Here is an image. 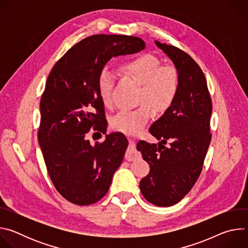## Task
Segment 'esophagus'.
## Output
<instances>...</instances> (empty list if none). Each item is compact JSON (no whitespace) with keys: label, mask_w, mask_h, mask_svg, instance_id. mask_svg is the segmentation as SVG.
I'll list each match as a JSON object with an SVG mask.
<instances>
[{"label":"esophagus","mask_w":248,"mask_h":248,"mask_svg":"<svg viewBox=\"0 0 248 248\" xmlns=\"http://www.w3.org/2000/svg\"><path fill=\"white\" fill-rule=\"evenodd\" d=\"M128 143H129V146H128V149L126 151L125 158H126V160L131 161V160H133L134 158L137 157L136 153H134V149H135V146H136V140L134 138L128 137Z\"/></svg>","instance_id":"obj_1"}]
</instances>
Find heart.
Returning a JSON list of instances; mask_svg holds the SVG:
<instances>
[{"label":"heart","mask_w":248,"mask_h":248,"mask_svg":"<svg viewBox=\"0 0 248 248\" xmlns=\"http://www.w3.org/2000/svg\"><path fill=\"white\" fill-rule=\"evenodd\" d=\"M124 72L142 83L139 101L143 103L133 110H123L112 119V126L118 131L135 134L143 129L153 115L150 103L157 111L168 109L173 102L179 89V77L171 66H161L160 61L153 55L138 56L123 66ZM116 76L112 68L102 69L98 79L100 98L105 106L113 102V88Z\"/></svg>","instance_id":"1"}]
</instances>
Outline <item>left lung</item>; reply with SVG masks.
Returning <instances> with one entry per match:
<instances>
[{
	"instance_id": "8db88e82",
	"label": "left lung",
	"mask_w": 248,
	"mask_h": 248,
	"mask_svg": "<svg viewBox=\"0 0 248 248\" xmlns=\"http://www.w3.org/2000/svg\"><path fill=\"white\" fill-rule=\"evenodd\" d=\"M173 63L179 77L176 96L163 116L150 126L158 145L140 140L137 150L149 164V173L140 181L145 199L160 207L180 202L201 172L211 141L212 102L199 65L179 48L155 41ZM170 146L166 148V141Z\"/></svg>"
}]
</instances>
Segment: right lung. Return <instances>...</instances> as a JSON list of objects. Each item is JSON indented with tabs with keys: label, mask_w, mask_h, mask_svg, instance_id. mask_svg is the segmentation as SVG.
<instances>
[{
	"label": "right lung",
	"mask_w": 248,
	"mask_h": 248,
	"mask_svg": "<svg viewBox=\"0 0 248 248\" xmlns=\"http://www.w3.org/2000/svg\"><path fill=\"white\" fill-rule=\"evenodd\" d=\"M144 48L138 37L92 35L70 48L48 77L40 102L38 141L53 185L69 202L90 205L109 190L128 142L121 132L106 134L101 144L92 145L86 139L91 127L107 130L98 79L113 57Z\"/></svg>",
	"instance_id": "1"
}]
</instances>
